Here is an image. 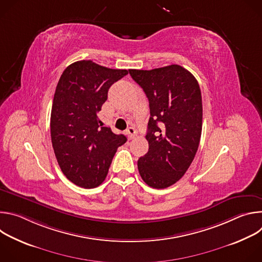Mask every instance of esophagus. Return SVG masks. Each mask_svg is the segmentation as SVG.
I'll return each mask as SVG.
<instances>
[{
    "label": "esophagus",
    "instance_id": "1",
    "mask_svg": "<svg viewBox=\"0 0 262 262\" xmlns=\"http://www.w3.org/2000/svg\"><path fill=\"white\" fill-rule=\"evenodd\" d=\"M126 135H127V137L129 138V139H134L136 136H137V132H136V129H135V127H128L127 129H126Z\"/></svg>",
    "mask_w": 262,
    "mask_h": 262
}]
</instances>
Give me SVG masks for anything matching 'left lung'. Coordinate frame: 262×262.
<instances>
[{
  "instance_id": "left-lung-1",
  "label": "left lung",
  "mask_w": 262,
  "mask_h": 262,
  "mask_svg": "<svg viewBox=\"0 0 262 262\" xmlns=\"http://www.w3.org/2000/svg\"><path fill=\"white\" fill-rule=\"evenodd\" d=\"M149 100L148 152L138 161L142 179L151 188L177 182L191 166L202 132V96L193 74L180 65L129 69Z\"/></svg>"
}]
</instances>
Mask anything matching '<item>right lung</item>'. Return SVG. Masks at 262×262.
I'll list each match as a JSON object with an SVG mask.
<instances>
[{
  "label": "right lung",
  "mask_w": 262,
  "mask_h": 262,
  "mask_svg": "<svg viewBox=\"0 0 262 262\" xmlns=\"http://www.w3.org/2000/svg\"><path fill=\"white\" fill-rule=\"evenodd\" d=\"M127 73L82 60L66 67L56 87L51 114L54 152L63 174L82 188H95L104 180L117 148L127 140L102 126L97 116L110 87Z\"/></svg>",
  "instance_id": "add662e5"
}]
</instances>
